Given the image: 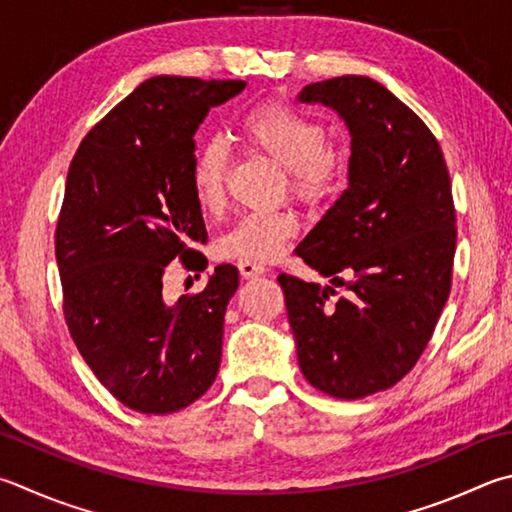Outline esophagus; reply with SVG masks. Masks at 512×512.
<instances>
[{
	"label": "esophagus",
	"mask_w": 512,
	"mask_h": 512,
	"mask_svg": "<svg viewBox=\"0 0 512 512\" xmlns=\"http://www.w3.org/2000/svg\"><path fill=\"white\" fill-rule=\"evenodd\" d=\"M237 268H239L241 277H246V280H250V277H257V275H264V271H266V268H264L262 264L248 262V259H239Z\"/></svg>",
	"instance_id": "esophagus-1"
}]
</instances>
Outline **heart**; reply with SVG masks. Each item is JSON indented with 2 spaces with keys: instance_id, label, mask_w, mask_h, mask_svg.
Returning a JSON list of instances; mask_svg holds the SVG:
<instances>
[{
  "instance_id": "b5f03b06",
  "label": "heart",
  "mask_w": 512,
  "mask_h": 512,
  "mask_svg": "<svg viewBox=\"0 0 512 512\" xmlns=\"http://www.w3.org/2000/svg\"><path fill=\"white\" fill-rule=\"evenodd\" d=\"M237 132L248 150L259 152L284 167L282 192L302 206L318 208L342 188L347 176V156L338 145L327 143L320 120L280 102L257 105L239 118ZM230 152L221 138H206L192 156L190 183L201 208L215 212L224 203ZM300 230L291 208L248 212L219 237L224 257L271 262L288 239Z\"/></svg>"
}]
</instances>
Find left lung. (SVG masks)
Segmentation results:
<instances>
[{
    "label": "left lung",
    "instance_id": "left-lung-1",
    "mask_svg": "<svg viewBox=\"0 0 512 512\" xmlns=\"http://www.w3.org/2000/svg\"><path fill=\"white\" fill-rule=\"evenodd\" d=\"M351 132L349 188L295 255L336 286L277 277L297 360L320 392L356 401L410 374L452 288L457 210L434 134L394 94L365 76L302 89Z\"/></svg>",
    "mask_w": 512,
    "mask_h": 512
}]
</instances>
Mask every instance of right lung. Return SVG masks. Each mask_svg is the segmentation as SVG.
I'll return each instance as SVG.
<instances>
[{
    "label": "right lung",
    "instance_id": "1",
    "mask_svg": "<svg viewBox=\"0 0 512 512\" xmlns=\"http://www.w3.org/2000/svg\"><path fill=\"white\" fill-rule=\"evenodd\" d=\"M244 80L156 76L82 138L55 228L62 311L80 356L129 410L172 414L215 383L239 271L221 264L174 304L163 273L199 268L203 226L190 165L210 107ZM208 264V262H206Z\"/></svg>",
    "mask_w": 512,
    "mask_h": 512
}]
</instances>
